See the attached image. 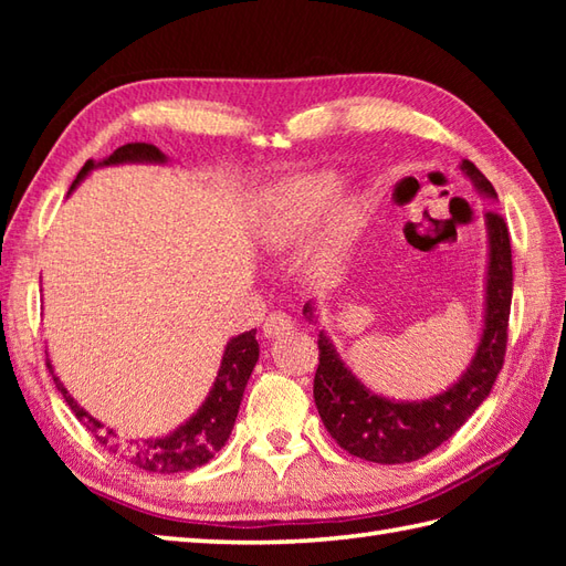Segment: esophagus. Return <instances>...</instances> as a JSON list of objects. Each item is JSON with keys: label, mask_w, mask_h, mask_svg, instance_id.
Segmentation results:
<instances>
[{"label": "esophagus", "mask_w": 566, "mask_h": 566, "mask_svg": "<svg viewBox=\"0 0 566 566\" xmlns=\"http://www.w3.org/2000/svg\"><path fill=\"white\" fill-rule=\"evenodd\" d=\"M292 326H294V323H292L290 316L282 314V311H274V314L264 318L262 331H264V335H268V338H276V335H284L286 331H292Z\"/></svg>", "instance_id": "1"}]
</instances>
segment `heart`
Wrapping results in <instances>:
<instances>
[{"instance_id":"heart-1","label":"heart","mask_w":566,"mask_h":566,"mask_svg":"<svg viewBox=\"0 0 566 566\" xmlns=\"http://www.w3.org/2000/svg\"><path fill=\"white\" fill-rule=\"evenodd\" d=\"M340 179L333 172H311L286 179L280 187L270 191L264 199L258 231L262 240L272 245L294 243L296 238L314 231L316 226L325 221L331 212L335 197H338ZM328 216V214H327ZM329 217V216H328ZM359 226V209L347 203V207L335 209L323 235L318 240L316 255L321 262H333L350 243Z\"/></svg>"}]
</instances>
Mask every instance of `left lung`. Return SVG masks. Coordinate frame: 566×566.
I'll list each match as a JSON object with an SVG mask.
<instances>
[{
  "mask_svg": "<svg viewBox=\"0 0 566 566\" xmlns=\"http://www.w3.org/2000/svg\"><path fill=\"white\" fill-rule=\"evenodd\" d=\"M462 172L472 179L479 195L496 199V189L462 160ZM489 272H486V314L484 333L472 365L460 381L426 401H391L369 391L350 369L326 333H318V369L314 399L323 426L343 450L359 460L377 464H406L432 452L460 430L489 396L503 367L509 343V316L513 296L511 235L503 216L486 211ZM304 316L314 321V306H304Z\"/></svg>",
  "mask_w": 566,
  "mask_h": 566,
  "instance_id": "obj_1",
  "label": "left lung"
}]
</instances>
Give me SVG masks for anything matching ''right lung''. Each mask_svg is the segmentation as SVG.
<instances>
[{"mask_svg":"<svg viewBox=\"0 0 566 566\" xmlns=\"http://www.w3.org/2000/svg\"><path fill=\"white\" fill-rule=\"evenodd\" d=\"M165 153H160L150 143H126V146L116 148L109 158L102 163L87 160L75 177L70 189H75L90 170L104 165H122V163H165ZM260 357V345L255 340V331L240 333L238 338L226 345V353L221 359L219 377H216L213 387L207 396V401L199 406V411L191 416L185 426H179L175 432L158 440H122L112 428H106L102 420L92 418L84 408L72 399L67 389L55 377L53 365L48 363L57 391L63 394L65 403L72 408V413L77 416L87 426L99 444L114 454H122L124 460L136 464L146 472H160V474H177L189 472L207 464L211 457L219 452L226 440L231 438V430L235 423L240 401H243L245 384L255 369V363Z\"/></svg>","mask_w":566,"mask_h":566,"instance_id":"add662e5","label":"right lung"}]
</instances>
